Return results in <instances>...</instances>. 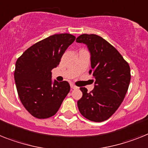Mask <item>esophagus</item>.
<instances>
[{
    "instance_id": "1",
    "label": "esophagus",
    "mask_w": 148,
    "mask_h": 148,
    "mask_svg": "<svg viewBox=\"0 0 148 148\" xmlns=\"http://www.w3.org/2000/svg\"><path fill=\"white\" fill-rule=\"evenodd\" d=\"M71 89H77V86L74 85V84H71Z\"/></svg>"
}]
</instances>
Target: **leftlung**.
I'll use <instances>...</instances> for the list:
<instances>
[{
    "mask_svg": "<svg viewBox=\"0 0 148 148\" xmlns=\"http://www.w3.org/2000/svg\"><path fill=\"white\" fill-rule=\"evenodd\" d=\"M76 41L87 45L91 53L89 73L95 77L91 92L80 88L83 96L77 101L78 109L85 118L102 122L110 118L123 101L131 80L130 67L116 48L100 36L84 34Z\"/></svg>",
    "mask_w": 148,
    "mask_h": 148,
    "instance_id": "left-lung-1",
    "label": "left lung"
}]
</instances>
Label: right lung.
Instances as JSON below:
<instances>
[{
    "label": "right lung",
    "mask_w": 148,
    "mask_h": 148,
    "mask_svg": "<svg viewBox=\"0 0 148 148\" xmlns=\"http://www.w3.org/2000/svg\"><path fill=\"white\" fill-rule=\"evenodd\" d=\"M75 38L67 33L53 34L30 47L17 59L14 78L18 97L36 118L55 115L70 91L67 81L52 83L51 71Z\"/></svg>",
    "instance_id": "1"
}]
</instances>
